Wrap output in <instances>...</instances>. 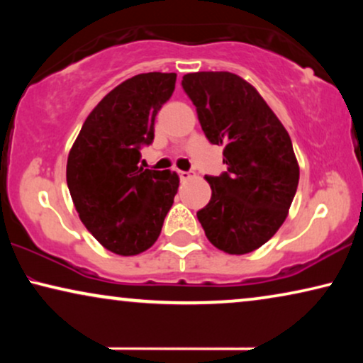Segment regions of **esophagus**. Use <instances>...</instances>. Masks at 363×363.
<instances>
[{
	"instance_id": "esophagus-1",
	"label": "esophagus",
	"mask_w": 363,
	"mask_h": 363,
	"mask_svg": "<svg viewBox=\"0 0 363 363\" xmlns=\"http://www.w3.org/2000/svg\"><path fill=\"white\" fill-rule=\"evenodd\" d=\"M178 175H180V180L182 182H188L191 178V173L190 172H178Z\"/></svg>"
}]
</instances>
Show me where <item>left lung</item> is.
Listing matches in <instances>:
<instances>
[{
    "mask_svg": "<svg viewBox=\"0 0 363 363\" xmlns=\"http://www.w3.org/2000/svg\"><path fill=\"white\" fill-rule=\"evenodd\" d=\"M182 86L226 172L205 177L211 200L196 213L205 235L228 255H247L271 240L289 213L299 163L287 130L261 94L233 72H193Z\"/></svg>",
    "mask_w": 363,
    "mask_h": 363,
    "instance_id": "obj_1",
    "label": "left lung"
}]
</instances>
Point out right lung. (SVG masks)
I'll return each mask as SVG.
<instances>
[{
	"mask_svg": "<svg viewBox=\"0 0 363 363\" xmlns=\"http://www.w3.org/2000/svg\"><path fill=\"white\" fill-rule=\"evenodd\" d=\"M175 72H147L112 89L89 113L67 157L66 178L84 226L113 255L135 256L160 236L180 178L138 167L153 140Z\"/></svg>",
	"mask_w": 363,
	"mask_h": 363,
	"instance_id": "obj_1",
	"label": "right lung"
}]
</instances>
